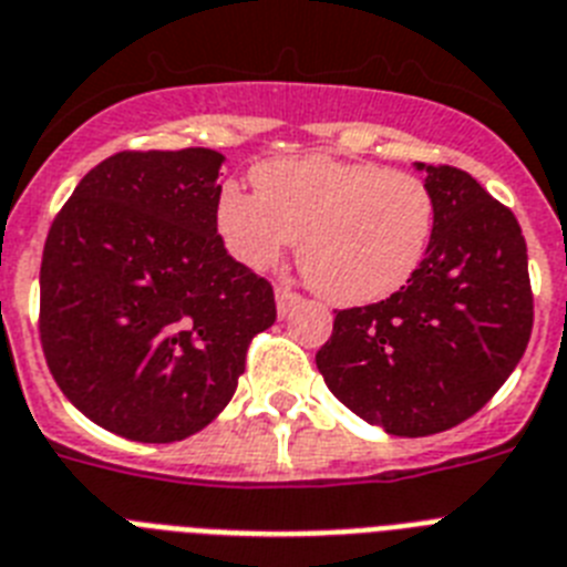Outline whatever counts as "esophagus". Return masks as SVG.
<instances>
[{
    "mask_svg": "<svg viewBox=\"0 0 567 567\" xmlns=\"http://www.w3.org/2000/svg\"><path fill=\"white\" fill-rule=\"evenodd\" d=\"M299 299H302V297H299L297 291H291L288 285H279V288H276V311H279V317H285V313L291 311Z\"/></svg>",
    "mask_w": 567,
    "mask_h": 567,
    "instance_id": "1",
    "label": "esophagus"
}]
</instances>
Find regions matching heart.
<instances>
[{"label": "heart", "instance_id": "obj_1", "mask_svg": "<svg viewBox=\"0 0 567 567\" xmlns=\"http://www.w3.org/2000/svg\"><path fill=\"white\" fill-rule=\"evenodd\" d=\"M254 184L256 195H218L227 250L250 270H270L299 241L306 282L334 306L392 297L430 256L437 204L421 175L313 155L261 164Z\"/></svg>", "mask_w": 567, "mask_h": 567}]
</instances>
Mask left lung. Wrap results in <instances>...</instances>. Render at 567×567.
<instances>
[{
  "label": "left lung",
  "instance_id": "1",
  "mask_svg": "<svg viewBox=\"0 0 567 567\" xmlns=\"http://www.w3.org/2000/svg\"><path fill=\"white\" fill-rule=\"evenodd\" d=\"M417 169L437 204L430 256L392 297L337 311L317 351L328 389L401 437L473 417L511 378L534 328L527 245L511 207L464 169Z\"/></svg>",
  "mask_w": 567,
  "mask_h": 567
}]
</instances>
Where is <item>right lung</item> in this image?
Listing matches in <instances>:
<instances>
[{
	"instance_id": "obj_1",
	"label": "right lung",
	"mask_w": 567,
	"mask_h": 567,
	"mask_svg": "<svg viewBox=\"0 0 567 567\" xmlns=\"http://www.w3.org/2000/svg\"><path fill=\"white\" fill-rule=\"evenodd\" d=\"M225 155L123 150L83 175L51 221L40 268L45 363L85 417L173 444L227 406L274 285L218 233Z\"/></svg>"
}]
</instances>
